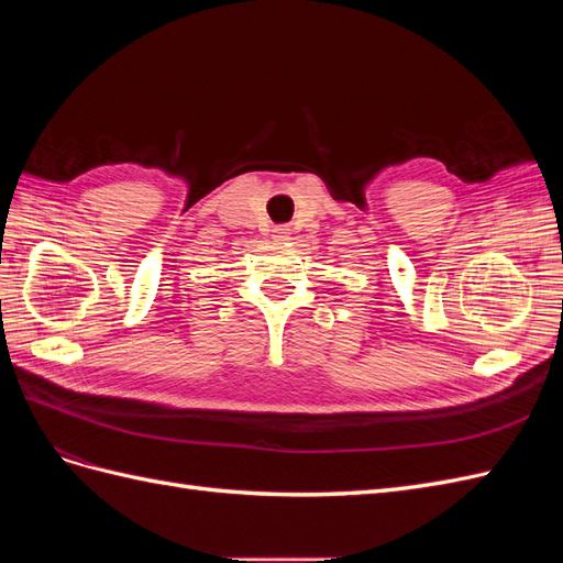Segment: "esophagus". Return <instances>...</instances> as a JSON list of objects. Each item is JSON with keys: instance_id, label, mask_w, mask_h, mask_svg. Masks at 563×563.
<instances>
[{"instance_id": "34e87169", "label": "esophagus", "mask_w": 563, "mask_h": 563, "mask_svg": "<svg viewBox=\"0 0 563 563\" xmlns=\"http://www.w3.org/2000/svg\"><path fill=\"white\" fill-rule=\"evenodd\" d=\"M288 236H291V228H288V225H277V228H272V240L286 242Z\"/></svg>"}]
</instances>
